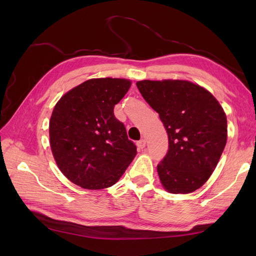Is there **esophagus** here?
I'll use <instances>...</instances> for the list:
<instances>
[{
    "label": "esophagus",
    "mask_w": 256,
    "mask_h": 256,
    "mask_svg": "<svg viewBox=\"0 0 256 256\" xmlns=\"http://www.w3.org/2000/svg\"><path fill=\"white\" fill-rule=\"evenodd\" d=\"M136 145H138V148H140V150H143L144 148H145V145H146V140H144V138H142V140H140L138 142L136 143Z\"/></svg>",
    "instance_id": "34e87169"
}]
</instances>
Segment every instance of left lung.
Instances as JSON below:
<instances>
[{"label": "left lung", "instance_id": "left-lung-1", "mask_svg": "<svg viewBox=\"0 0 256 256\" xmlns=\"http://www.w3.org/2000/svg\"><path fill=\"white\" fill-rule=\"evenodd\" d=\"M136 86L168 134L167 154L157 165L162 186L172 194L194 192L208 180L226 148L224 108L190 81L143 80Z\"/></svg>", "mask_w": 256, "mask_h": 256}]
</instances>
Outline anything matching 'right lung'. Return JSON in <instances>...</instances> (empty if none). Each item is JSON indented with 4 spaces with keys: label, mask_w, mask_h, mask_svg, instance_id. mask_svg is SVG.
Instances as JSON below:
<instances>
[{
    "label": "right lung",
    "mask_w": 256,
    "mask_h": 256,
    "mask_svg": "<svg viewBox=\"0 0 256 256\" xmlns=\"http://www.w3.org/2000/svg\"><path fill=\"white\" fill-rule=\"evenodd\" d=\"M130 86L126 79H90L68 91L54 108L50 148L70 182L84 189L111 187L131 164L136 146L113 112Z\"/></svg>",
    "instance_id": "add662e5"
}]
</instances>
